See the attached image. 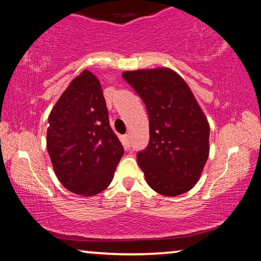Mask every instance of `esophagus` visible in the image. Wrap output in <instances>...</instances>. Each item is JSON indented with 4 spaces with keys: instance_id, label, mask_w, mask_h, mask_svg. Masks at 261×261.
<instances>
[{
    "instance_id": "obj_1",
    "label": "esophagus",
    "mask_w": 261,
    "mask_h": 261,
    "mask_svg": "<svg viewBox=\"0 0 261 261\" xmlns=\"http://www.w3.org/2000/svg\"><path fill=\"white\" fill-rule=\"evenodd\" d=\"M124 137H125V141H124V144H125L126 147H129L130 146V135L127 134V135L124 136Z\"/></svg>"
}]
</instances>
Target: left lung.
I'll return each mask as SVG.
<instances>
[{
    "label": "left lung",
    "mask_w": 261,
    "mask_h": 261,
    "mask_svg": "<svg viewBox=\"0 0 261 261\" xmlns=\"http://www.w3.org/2000/svg\"><path fill=\"white\" fill-rule=\"evenodd\" d=\"M123 79L145 103L150 142L137 154L146 182L176 197L199 180L210 152V125L191 89L169 68L124 71Z\"/></svg>",
    "instance_id": "left-lung-1"
}]
</instances>
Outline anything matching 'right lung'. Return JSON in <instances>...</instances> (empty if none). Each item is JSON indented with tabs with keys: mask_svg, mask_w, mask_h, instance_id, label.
<instances>
[{
	"mask_svg": "<svg viewBox=\"0 0 261 261\" xmlns=\"http://www.w3.org/2000/svg\"><path fill=\"white\" fill-rule=\"evenodd\" d=\"M48 122L46 149L62 185L83 197L104 191L124 149L109 123L98 79L83 70L58 98Z\"/></svg>",
	"mask_w": 261,
	"mask_h": 261,
	"instance_id": "right-lung-1",
	"label": "right lung"
}]
</instances>
